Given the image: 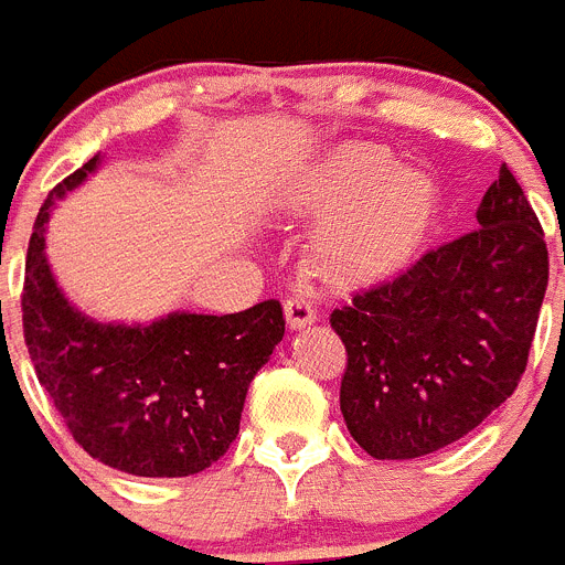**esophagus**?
<instances>
[{
    "label": "esophagus",
    "instance_id": "obj_1",
    "mask_svg": "<svg viewBox=\"0 0 565 565\" xmlns=\"http://www.w3.org/2000/svg\"><path fill=\"white\" fill-rule=\"evenodd\" d=\"M286 319L291 328H306L317 319V306L308 291H297L286 299Z\"/></svg>",
    "mask_w": 565,
    "mask_h": 565
}]
</instances>
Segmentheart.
<instances>
[{"label": "heart", "instance_id": "heart-1", "mask_svg": "<svg viewBox=\"0 0 565 565\" xmlns=\"http://www.w3.org/2000/svg\"><path fill=\"white\" fill-rule=\"evenodd\" d=\"M387 172V161L371 152H348L319 174L317 198L322 203H339L364 192ZM416 212V192L407 178H391L337 228L333 248L348 259H373L396 243L404 223Z\"/></svg>", "mask_w": 565, "mask_h": 565}]
</instances>
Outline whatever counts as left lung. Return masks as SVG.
<instances>
[{
    "mask_svg": "<svg viewBox=\"0 0 565 565\" xmlns=\"http://www.w3.org/2000/svg\"><path fill=\"white\" fill-rule=\"evenodd\" d=\"M476 221L333 308L348 353L339 407L353 441L379 461L430 456L463 438L526 371L548 252L507 163Z\"/></svg>",
    "mask_w": 565,
    "mask_h": 565,
    "instance_id": "8db88e82",
    "label": "left lung"
}]
</instances>
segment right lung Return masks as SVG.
I'll return each mask as SVG.
<instances>
[{"mask_svg":"<svg viewBox=\"0 0 565 565\" xmlns=\"http://www.w3.org/2000/svg\"><path fill=\"white\" fill-rule=\"evenodd\" d=\"M98 161L64 178L39 209L24 263V344L89 456L129 476H194L237 438L248 384L286 333L282 306L266 299L223 317L174 311L149 326H109L70 306L44 257V226L53 201Z\"/></svg>","mask_w":565,"mask_h":565,"instance_id":"add662e5","label":"right lung"}]
</instances>
